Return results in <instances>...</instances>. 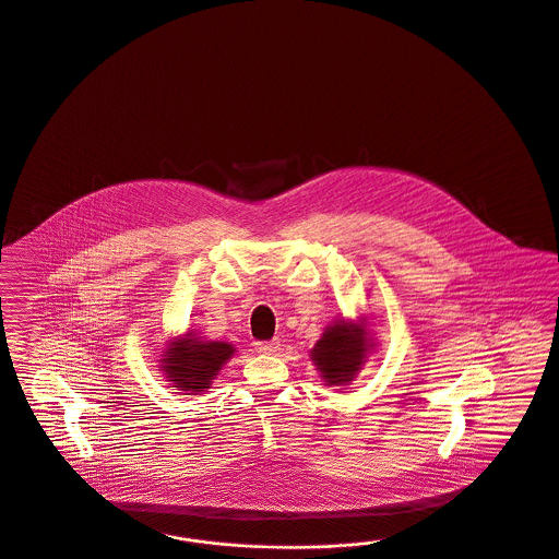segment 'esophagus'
<instances>
[{
	"instance_id": "34e87169",
	"label": "esophagus",
	"mask_w": 559,
	"mask_h": 559,
	"mask_svg": "<svg viewBox=\"0 0 559 559\" xmlns=\"http://www.w3.org/2000/svg\"><path fill=\"white\" fill-rule=\"evenodd\" d=\"M281 347L278 341H272V343H255V350L262 353V355H274Z\"/></svg>"
}]
</instances>
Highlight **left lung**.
<instances>
[{
  "instance_id": "1",
  "label": "left lung",
  "mask_w": 559,
  "mask_h": 559,
  "mask_svg": "<svg viewBox=\"0 0 559 559\" xmlns=\"http://www.w3.org/2000/svg\"><path fill=\"white\" fill-rule=\"evenodd\" d=\"M376 341L366 316L347 320L345 316L332 320L320 341L309 350V357L326 385H348L366 366Z\"/></svg>"
}]
</instances>
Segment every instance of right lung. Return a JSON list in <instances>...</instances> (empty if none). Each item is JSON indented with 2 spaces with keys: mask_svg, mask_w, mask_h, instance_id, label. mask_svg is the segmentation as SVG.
Segmentation results:
<instances>
[{
  "mask_svg": "<svg viewBox=\"0 0 559 559\" xmlns=\"http://www.w3.org/2000/svg\"><path fill=\"white\" fill-rule=\"evenodd\" d=\"M235 355L231 343L206 341L188 330L181 336L167 341L163 355L158 359L160 373L181 394L195 396L206 392L218 371Z\"/></svg>",
  "mask_w": 559,
  "mask_h": 559,
  "instance_id": "right-lung-1",
  "label": "right lung"
}]
</instances>
